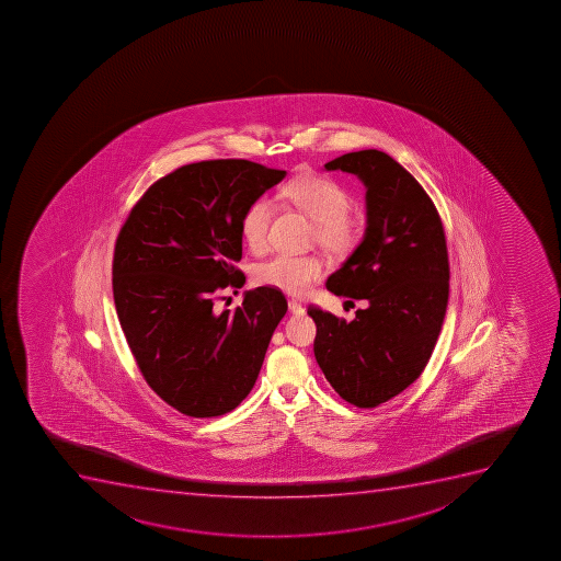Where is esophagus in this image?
Instances as JSON below:
<instances>
[{"label": "esophagus", "instance_id": "esophagus-1", "mask_svg": "<svg viewBox=\"0 0 561 561\" xmlns=\"http://www.w3.org/2000/svg\"><path fill=\"white\" fill-rule=\"evenodd\" d=\"M289 311L293 312V314H296V317H304L306 314V307L301 306V304H298V301H289Z\"/></svg>", "mask_w": 561, "mask_h": 561}]
</instances>
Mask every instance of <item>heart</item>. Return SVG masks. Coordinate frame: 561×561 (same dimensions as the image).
<instances>
[{"label": "heart", "mask_w": 561, "mask_h": 561, "mask_svg": "<svg viewBox=\"0 0 561 561\" xmlns=\"http://www.w3.org/2000/svg\"><path fill=\"white\" fill-rule=\"evenodd\" d=\"M282 195L317 222L318 244L329 254L345 255L355 249L360 228L350 216L351 197L336 181L322 175L296 179L282 190ZM274 203L268 197L252 201L241 217V236L250 250L261 252L268 243L274 219ZM325 272L320 255H272L255 268V282L287 295H304Z\"/></svg>", "instance_id": "b5f03b06"}]
</instances>
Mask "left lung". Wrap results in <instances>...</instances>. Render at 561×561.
Masks as SVG:
<instances>
[{
	"label": "left lung",
	"mask_w": 561,
	"mask_h": 561,
	"mask_svg": "<svg viewBox=\"0 0 561 561\" xmlns=\"http://www.w3.org/2000/svg\"><path fill=\"white\" fill-rule=\"evenodd\" d=\"M325 170L366 186L364 238L325 287L367 307L353 322L309 307L314 356L342 399L375 408L415 382L432 356L448 306L446 238L433 201L388 153L351 151Z\"/></svg>",
	"instance_id": "8db88e82"
}]
</instances>
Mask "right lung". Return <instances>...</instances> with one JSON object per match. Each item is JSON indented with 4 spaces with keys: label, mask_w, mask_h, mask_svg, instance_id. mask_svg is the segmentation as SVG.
Segmentation results:
<instances>
[{
    "label": "right lung",
    "mask_w": 561,
    "mask_h": 561,
    "mask_svg": "<svg viewBox=\"0 0 561 561\" xmlns=\"http://www.w3.org/2000/svg\"><path fill=\"white\" fill-rule=\"evenodd\" d=\"M287 172L243 159L178 168L131 208L115 244L113 298L129 350L164 402L195 419L225 415L254 388L287 312L276 289L244 290L236 311L216 293L241 289V217Z\"/></svg>",
    "instance_id": "add662e5"
}]
</instances>
